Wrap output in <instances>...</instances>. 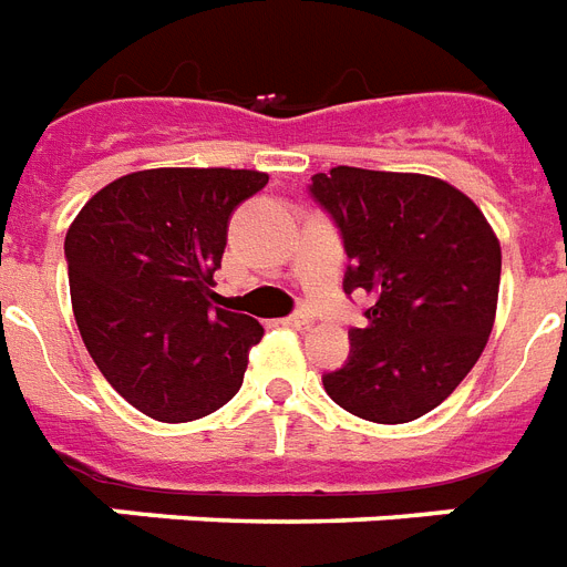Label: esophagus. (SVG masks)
<instances>
[{
    "mask_svg": "<svg viewBox=\"0 0 567 567\" xmlns=\"http://www.w3.org/2000/svg\"><path fill=\"white\" fill-rule=\"evenodd\" d=\"M284 324H287V328H296V330H307L312 324V319L307 316V312H292V316H287V319H284Z\"/></svg>",
    "mask_w": 567,
    "mask_h": 567,
    "instance_id": "obj_1",
    "label": "esophagus"
}]
</instances>
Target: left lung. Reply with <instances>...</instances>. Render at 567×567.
Segmentation results:
<instances>
[{
    "label": "left lung",
    "mask_w": 567,
    "mask_h": 567,
    "mask_svg": "<svg viewBox=\"0 0 567 567\" xmlns=\"http://www.w3.org/2000/svg\"><path fill=\"white\" fill-rule=\"evenodd\" d=\"M312 202L339 228L346 296L365 292L346 365L321 374L342 410L378 424L421 419L474 369L492 333L501 246L480 207L427 175L337 166Z\"/></svg>",
    "instance_id": "1"
}]
</instances>
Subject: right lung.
Returning <instances> with one entry per match:
<instances>
[{
    "label": "right lung",
    "instance_id": "obj_1",
    "mask_svg": "<svg viewBox=\"0 0 567 567\" xmlns=\"http://www.w3.org/2000/svg\"><path fill=\"white\" fill-rule=\"evenodd\" d=\"M269 175L146 169L116 178L72 221L63 255L81 339L107 383L157 421L210 415L237 395L262 328L216 307L230 216Z\"/></svg>",
    "mask_w": 567,
    "mask_h": 567
}]
</instances>
